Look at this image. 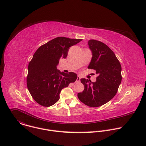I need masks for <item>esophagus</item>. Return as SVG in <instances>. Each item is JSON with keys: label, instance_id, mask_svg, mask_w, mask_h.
<instances>
[{"label": "esophagus", "instance_id": "esophagus-1", "mask_svg": "<svg viewBox=\"0 0 146 146\" xmlns=\"http://www.w3.org/2000/svg\"><path fill=\"white\" fill-rule=\"evenodd\" d=\"M80 81V77L79 76H77V79H76V82H79Z\"/></svg>", "mask_w": 146, "mask_h": 146}]
</instances>
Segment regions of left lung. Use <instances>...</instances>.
<instances>
[{
    "label": "left lung",
    "mask_w": 146,
    "mask_h": 146,
    "mask_svg": "<svg viewBox=\"0 0 146 146\" xmlns=\"http://www.w3.org/2000/svg\"><path fill=\"white\" fill-rule=\"evenodd\" d=\"M88 46L92 57L88 67L98 74L95 82L81 78L84 90L78 93L79 100L86 105L96 108L114 98L121 82V66L113 51L105 43L90 40Z\"/></svg>",
    "instance_id": "left-lung-1"
}]
</instances>
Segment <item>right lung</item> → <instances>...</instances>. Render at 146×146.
I'll return each mask as SVG.
<instances>
[{
  "mask_svg": "<svg viewBox=\"0 0 146 146\" xmlns=\"http://www.w3.org/2000/svg\"><path fill=\"white\" fill-rule=\"evenodd\" d=\"M82 39L58 37L41 46L34 54L28 65V89L33 99L41 106H51L58 101L64 88L74 82L77 76L57 69L60 58H66L69 47Z\"/></svg>",
  "mask_w": 146,
  "mask_h": 146,
  "instance_id": "obj_1",
  "label": "right lung"
}]
</instances>
